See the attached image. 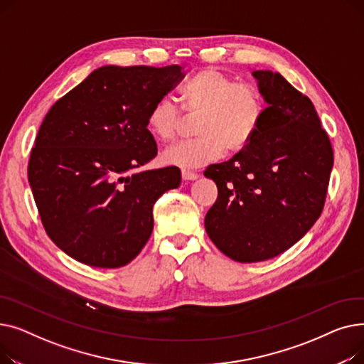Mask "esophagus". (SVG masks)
I'll return each mask as SVG.
<instances>
[{
	"label": "esophagus",
	"instance_id": "1",
	"mask_svg": "<svg viewBox=\"0 0 364 364\" xmlns=\"http://www.w3.org/2000/svg\"><path fill=\"white\" fill-rule=\"evenodd\" d=\"M181 177H183V180H186V181H192V180H196V178H198V174H195V172H192V171L183 169V171H181Z\"/></svg>",
	"mask_w": 364,
	"mask_h": 364
}]
</instances>
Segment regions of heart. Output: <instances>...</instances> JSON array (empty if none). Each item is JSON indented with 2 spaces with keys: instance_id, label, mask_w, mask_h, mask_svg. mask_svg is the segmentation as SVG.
I'll return each instance as SVG.
<instances>
[{
  "instance_id": "heart-1",
  "label": "heart",
  "mask_w": 364,
  "mask_h": 364,
  "mask_svg": "<svg viewBox=\"0 0 364 364\" xmlns=\"http://www.w3.org/2000/svg\"><path fill=\"white\" fill-rule=\"evenodd\" d=\"M181 106L187 117H198V139L177 143L162 153V162L178 168H199L221 156L223 150H242L262 121L265 105L251 84H237L215 68L193 73L183 85ZM184 124V114L169 97L159 99L147 114V128L159 141L174 140Z\"/></svg>"
}]
</instances>
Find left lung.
<instances>
[{
	"mask_svg": "<svg viewBox=\"0 0 364 364\" xmlns=\"http://www.w3.org/2000/svg\"><path fill=\"white\" fill-rule=\"evenodd\" d=\"M267 103L262 121L233 159L209 165L218 198L205 230L239 262L274 258L302 239L321 214L333 150L309 97L272 70H255Z\"/></svg>",
	"mask_w": 364,
	"mask_h": 364,
	"instance_id": "obj_1",
	"label": "left lung"
}]
</instances>
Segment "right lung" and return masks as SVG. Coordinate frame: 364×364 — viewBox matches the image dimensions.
Here are the masks:
<instances>
[{
	"instance_id": "add662e5",
	"label": "right lung",
	"mask_w": 364,
	"mask_h": 364,
	"mask_svg": "<svg viewBox=\"0 0 364 364\" xmlns=\"http://www.w3.org/2000/svg\"><path fill=\"white\" fill-rule=\"evenodd\" d=\"M181 78L178 65L103 66L46 114L28 178L47 235L73 259L118 269L147 243L153 205L181 172L136 169L158 155L149 110Z\"/></svg>"
}]
</instances>
